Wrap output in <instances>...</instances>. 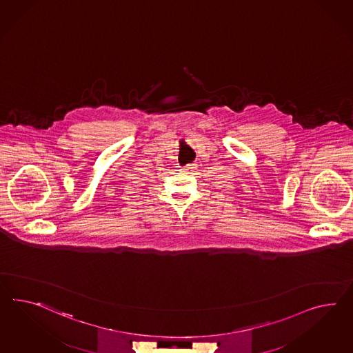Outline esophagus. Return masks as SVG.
I'll return each mask as SVG.
<instances>
[{"mask_svg": "<svg viewBox=\"0 0 353 353\" xmlns=\"http://www.w3.org/2000/svg\"><path fill=\"white\" fill-rule=\"evenodd\" d=\"M194 169H196V165H194V163H190V165L183 166L181 169V172H183V174H192Z\"/></svg>", "mask_w": 353, "mask_h": 353, "instance_id": "1", "label": "esophagus"}]
</instances>
